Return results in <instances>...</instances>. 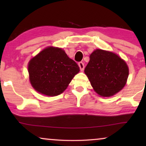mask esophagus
I'll list each match as a JSON object with an SVG mask.
<instances>
[{"label":"esophagus","instance_id":"34e87169","mask_svg":"<svg viewBox=\"0 0 146 146\" xmlns=\"http://www.w3.org/2000/svg\"><path fill=\"white\" fill-rule=\"evenodd\" d=\"M78 66H79L80 69L81 71H83L84 70V64L83 62H78Z\"/></svg>","mask_w":146,"mask_h":146}]
</instances>
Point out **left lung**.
<instances>
[{
	"instance_id": "left-lung-1",
	"label": "left lung",
	"mask_w": 146,
	"mask_h": 146,
	"mask_svg": "<svg viewBox=\"0 0 146 146\" xmlns=\"http://www.w3.org/2000/svg\"><path fill=\"white\" fill-rule=\"evenodd\" d=\"M84 72L98 94L110 97L125 86L129 69L126 62L116 54L96 49L90 56Z\"/></svg>"
}]
</instances>
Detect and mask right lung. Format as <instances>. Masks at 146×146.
<instances>
[{
	"label": "right lung",
	"mask_w": 146,
	"mask_h": 146,
	"mask_svg": "<svg viewBox=\"0 0 146 146\" xmlns=\"http://www.w3.org/2000/svg\"><path fill=\"white\" fill-rule=\"evenodd\" d=\"M31 84L35 90L48 96L60 94L80 72L78 65L60 48H46L29 62Z\"/></svg>",
	"instance_id": "1"
}]
</instances>
